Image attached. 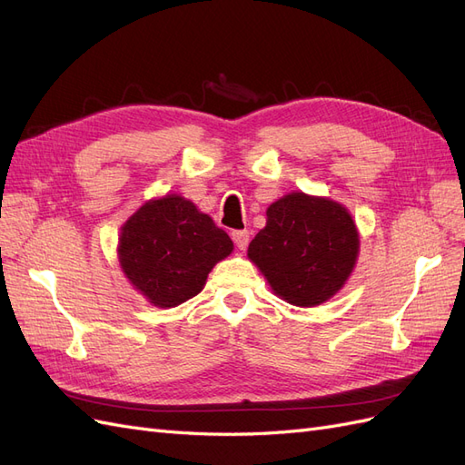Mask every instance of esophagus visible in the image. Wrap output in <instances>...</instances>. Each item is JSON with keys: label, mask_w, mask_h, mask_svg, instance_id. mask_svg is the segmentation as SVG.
Masks as SVG:
<instances>
[{"label": "esophagus", "mask_w": 465, "mask_h": 465, "mask_svg": "<svg viewBox=\"0 0 465 465\" xmlns=\"http://www.w3.org/2000/svg\"><path fill=\"white\" fill-rule=\"evenodd\" d=\"M232 241L238 246V250H246L248 242H250V232L248 231H234L232 234Z\"/></svg>", "instance_id": "1"}]
</instances>
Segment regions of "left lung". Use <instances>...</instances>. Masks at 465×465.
I'll use <instances>...</instances> for the list:
<instances>
[{
  "label": "left lung",
  "mask_w": 465,
  "mask_h": 465,
  "mask_svg": "<svg viewBox=\"0 0 465 465\" xmlns=\"http://www.w3.org/2000/svg\"><path fill=\"white\" fill-rule=\"evenodd\" d=\"M265 227L248 246L277 297L318 306L340 291L359 256L353 217L337 202L292 192L265 211Z\"/></svg>",
  "instance_id": "obj_1"
}]
</instances>
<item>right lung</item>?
Masks as SVG:
<instances>
[{
    "label": "right lung",
    "mask_w": 465,
    "mask_h": 465,
    "mask_svg": "<svg viewBox=\"0 0 465 465\" xmlns=\"http://www.w3.org/2000/svg\"><path fill=\"white\" fill-rule=\"evenodd\" d=\"M231 252L229 234L176 193L139 207L125 221L118 242L122 272L161 308L195 297L213 265Z\"/></svg>",
    "instance_id": "obj_1"
}]
</instances>
